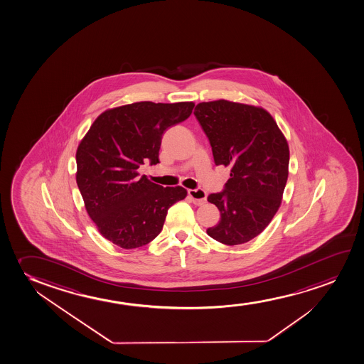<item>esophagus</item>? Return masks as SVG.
I'll list each match as a JSON object with an SVG mask.
<instances>
[{
  "label": "esophagus",
  "instance_id": "34e87169",
  "mask_svg": "<svg viewBox=\"0 0 364 364\" xmlns=\"http://www.w3.org/2000/svg\"><path fill=\"white\" fill-rule=\"evenodd\" d=\"M188 194L195 205H203L206 203V193L203 189H190L188 190Z\"/></svg>",
  "mask_w": 364,
  "mask_h": 364
}]
</instances>
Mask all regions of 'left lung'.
I'll return each mask as SVG.
<instances>
[{
  "label": "left lung",
  "mask_w": 364,
  "mask_h": 364,
  "mask_svg": "<svg viewBox=\"0 0 364 364\" xmlns=\"http://www.w3.org/2000/svg\"><path fill=\"white\" fill-rule=\"evenodd\" d=\"M195 117L208 136L216 166L231 178L208 203L221 220L208 235L227 246L253 240L278 211L288 180L289 146L265 109L227 100L196 105Z\"/></svg>",
  "instance_id": "obj_1"
}]
</instances>
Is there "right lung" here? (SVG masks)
<instances>
[{
    "instance_id": "right-lung-1",
    "label": "right lung",
    "mask_w": 364,
    "mask_h": 364,
    "mask_svg": "<svg viewBox=\"0 0 364 364\" xmlns=\"http://www.w3.org/2000/svg\"><path fill=\"white\" fill-rule=\"evenodd\" d=\"M194 102H134L95 119L76 151V183L100 233L124 250L146 246L161 233L170 206L186 196L181 186L163 188L139 176L159 163L168 128L189 117Z\"/></svg>"
}]
</instances>
